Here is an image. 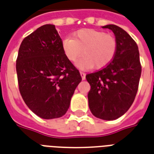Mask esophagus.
I'll return each mask as SVG.
<instances>
[{
  "instance_id": "obj_1",
  "label": "esophagus",
  "mask_w": 154,
  "mask_h": 154,
  "mask_svg": "<svg viewBox=\"0 0 154 154\" xmlns=\"http://www.w3.org/2000/svg\"><path fill=\"white\" fill-rule=\"evenodd\" d=\"M81 76H82V80H85L86 79V73L85 72H80Z\"/></svg>"
}]
</instances>
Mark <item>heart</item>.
<instances>
[{
	"instance_id": "obj_1",
	"label": "heart",
	"mask_w": 154,
	"mask_h": 154,
	"mask_svg": "<svg viewBox=\"0 0 154 154\" xmlns=\"http://www.w3.org/2000/svg\"><path fill=\"white\" fill-rule=\"evenodd\" d=\"M62 49L69 61L75 62L83 54L85 56L77 63L79 68L101 69L112 62L118 51V42L114 36L103 31L81 29L62 42Z\"/></svg>"
}]
</instances>
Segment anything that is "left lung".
<instances>
[{"label":"left lung","mask_w":154,"mask_h":154,"mask_svg":"<svg viewBox=\"0 0 154 154\" xmlns=\"http://www.w3.org/2000/svg\"><path fill=\"white\" fill-rule=\"evenodd\" d=\"M118 42V51L112 62L100 71L87 74L91 86L89 108L94 117L115 120L130 109L135 100L141 75L140 53L136 42L118 26L106 25Z\"/></svg>","instance_id":"obj_1"}]
</instances>
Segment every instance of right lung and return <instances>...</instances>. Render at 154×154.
I'll return each mask as SVG.
<instances>
[{"instance_id":"right-lung-1","label":"right lung","mask_w":154,"mask_h":154,"mask_svg":"<svg viewBox=\"0 0 154 154\" xmlns=\"http://www.w3.org/2000/svg\"><path fill=\"white\" fill-rule=\"evenodd\" d=\"M19 92L32 112L44 119L62 117L82 77L67 59L54 25L45 24L26 36L16 60Z\"/></svg>"}]
</instances>
